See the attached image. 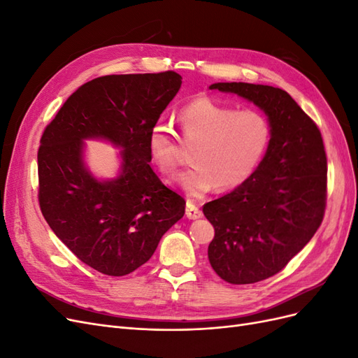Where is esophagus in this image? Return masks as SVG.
Returning <instances> with one entry per match:
<instances>
[{
	"label": "esophagus",
	"instance_id": "esophagus-1",
	"mask_svg": "<svg viewBox=\"0 0 358 358\" xmlns=\"http://www.w3.org/2000/svg\"><path fill=\"white\" fill-rule=\"evenodd\" d=\"M185 215H187L188 220H199V218H201V216H203V212L199 209V206L196 203L188 200L187 201Z\"/></svg>",
	"mask_w": 358,
	"mask_h": 358
}]
</instances>
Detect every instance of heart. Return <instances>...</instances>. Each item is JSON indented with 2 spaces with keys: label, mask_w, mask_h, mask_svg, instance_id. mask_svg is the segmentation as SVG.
Here are the masks:
<instances>
[{
  "label": "heart",
  "mask_w": 358,
  "mask_h": 358,
  "mask_svg": "<svg viewBox=\"0 0 358 358\" xmlns=\"http://www.w3.org/2000/svg\"><path fill=\"white\" fill-rule=\"evenodd\" d=\"M182 143L191 148L192 167L178 178L189 197H203L215 187H239L263 158L270 125L255 110H234L209 96H199L178 113ZM149 155L164 175L176 171L180 150L169 128L157 122L148 137Z\"/></svg>",
  "instance_id": "obj_1"
}]
</instances>
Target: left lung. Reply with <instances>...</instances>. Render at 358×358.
Masks as SVG:
<instances>
[{"label": "left lung", "instance_id": "1", "mask_svg": "<svg viewBox=\"0 0 358 358\" xmlns=\"http://www.w3.org/2000/svg\"><path fill=\"white\" fill-rule=\"evenodd\" d=\"M262 109L270 124L263 161L242 185L206 203L215 229L208 255L225 282L254 284L280 272L317 233L326 212L327 157L317 124L284 90L213 83Z\"/></svg>", "mask_w": 358, "mask_h": 358}]
</instances>
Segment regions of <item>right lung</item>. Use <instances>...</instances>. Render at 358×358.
Instances as JSON below:
<instances>
[{"label":"right lung","mask_w":358,"mask_h":358,"mask_svg":"<svg viewBox=\"0 0 358 358\" xmlns=\"http://www.w3.org/2000/svg\"><path fill=\"white\" fill-rule=\"evenodd\" d=\"M180 85L175 71L96 78L69 96L41 136V213L59 241L96 272H134L185 213V199L150 167L148 148L150 128ZM85 138L123 148L117 178L99 181L90 175L83 162Z\"/></svg>","instance_id":"add662e5"}]
</instances>
